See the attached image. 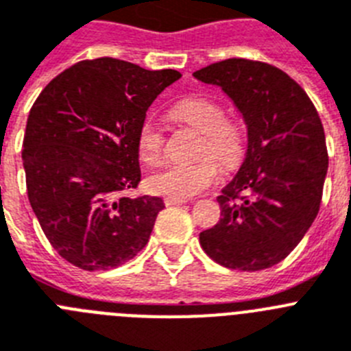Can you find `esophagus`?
<instances>
[{
  "label": "esophagus",
  "instance_id": "esophagus-1",
  "mask_svg": "<svg viewBox=\"0 0 351 351\" xmlns=\"http://www.w3.org/2000/svg\"><path fill=\"white\" fill-rule=\"evenodd\" d=\"M167 206H175V205H184V203H187V199H182V197H166V201H164Z\"/></svg>",
  "mask_w": 351,
  "mask_h": 351
}]
</instances>
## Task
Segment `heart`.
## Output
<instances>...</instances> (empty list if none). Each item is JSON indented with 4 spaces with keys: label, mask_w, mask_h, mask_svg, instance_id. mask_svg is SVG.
I'll use <instances>...</instances> for the list:
<instances>
[{
    "label": "heart",
    "mask_w": 351,
    "mask_h": 351,
    "mask_svg": "<svg viewBox=\"0 0 351 351\" xmlns=\"http://www.w3.org/2000/svg\"><path fill=\"white\" fill-rule=\"evenodd\" d=\"M178 120L194 127L203 134L199 143V158L193 164H169L157 175L148 178L152 193L167 197H193L203 193L205 189L219 178V162L222 167L233 169L242 162L245 154V132L237 121L224 120V109L215 100L206 97H193L182 100L173 109ZM164 130L152 118L145 120L138 132V152L143 162L148 166H158L164 158ZM212 154L218 158H205Z\"/></svg>",
    "instance_id": "b5f03b06"
}]
</instances>
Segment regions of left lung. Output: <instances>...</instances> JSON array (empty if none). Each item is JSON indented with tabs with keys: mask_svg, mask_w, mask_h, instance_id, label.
Masks as SVG:
<instances>
[{
	"mask_svg": "<svg viewBox=\"0 0 351 351\" xmlns=\"http://www.w3.org/2000/svg\"><path fill=\"white\" fill-rule=\"evenodd\" d=\"M194 77L221 86L247 125V154L217 197L219 222L199 233L201 247L233 270L274 267L318 215L328 167L318 111L300 84L263 62L230 58Z\"/></svg>",
	"mask_w": 351,
	"mask_h": 351,
	"instance_id": "8db88e82",
	"label": "left lung"
}]
</instances>
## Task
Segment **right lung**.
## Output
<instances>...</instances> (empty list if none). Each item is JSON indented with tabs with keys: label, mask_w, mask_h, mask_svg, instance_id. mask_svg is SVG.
<instances>
[{
	"label": "right lung",
	"mask_w": 351,
	"mask_h": 351,
	"mask_svg": "<svg viewBox=\"0 0 351 351\" xmlns=\"http://www.w3.org/2000/svg\"><path fill=\"white\" fill-rule=\"evenodd\" d=\"M171 69L84 60L47 84L23 141L28 199L63 260L93 272L127 263L150 239L164 201L125 194L141 182L138 132Z\"/></svg>",
	"instance_id": "1"
}]
</instances>
